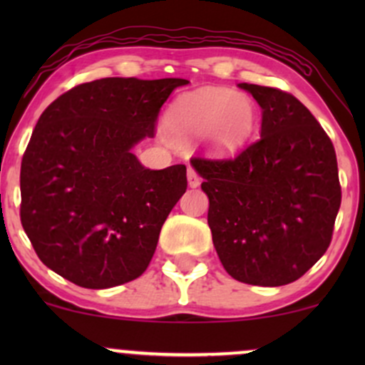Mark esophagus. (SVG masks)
Instances as JSON below:
<instances>
[{"label":"esophagus","instance_id":"obj_1","mask_svg":"<svg viewBox=\"0 0 365 365\" xmlns=\"http://www.w3.org/2000/svg\"><path fill=\"white\" fill-rule=\"evenodd\" d=\"M187 182H188V185H190L192 188H195V187L200 185V177L195 173L194 170L188 168V171H187Z\"/></svg>","mask_w":365,"mask_h":365}]
</instances>
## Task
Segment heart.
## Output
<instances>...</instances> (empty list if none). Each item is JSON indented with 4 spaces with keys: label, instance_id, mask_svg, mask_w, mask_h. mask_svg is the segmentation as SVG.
Here are the masks:
<instances>
[{
    "label": "heart",
    "instance_id": "1",
    "mask_svg": "<svg viewBox=\"0 0 365 365\" xmlns=\"http://www.w3.org/2000/svg\"><path fill=\"white\" fill-rule=\"evenodd\" d=\"M166 128L178 140L206 142L209 153L228 156L252 137L257 111L252 99L230 89H202L180 98L165 116Z\"/></svg>",
    "mask_w": 365,
    "mask_h": 365
}]
</instances>
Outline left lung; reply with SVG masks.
Segmentation results:
<instances>
[{
	"instance_id": "1",
	"label": "left lung",
	"mask_w": 365,
	"mask_h": 365,
	"mask_svg": "<svg viewBox=\"0 0 365 365\" xmlns=\"http://www.w3.org/2000/svg\"><path fill=\"white\" fill-rule=\"evenodd\" d=\"M262 110L261 139L233 159H194L209 199L207 225L232 278L282 287L322 257L341 202L329 137L292 94L238 83Z\"/></svg>"
}]
</instances>
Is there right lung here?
Returning <instances> with one entry per match:
<instances>
[{
    "mask_svg": "<svg viewBox=\"0 0 365 365\" xmlns=\"http://www.w3.org/2000/svg\"><path fill=\"white\" fill-rule=\"evenodd\" d=\"M185 78L108 77L46 108L20 170V220L49 269L78 287L128 283L148 269L159 232L187 190L185 165L149 170L132 149Z\"/></svg>",
    "mask_w": 365,
    "mask_h": 365,
    "instance_id": "1",
    "label": "right lung"
}]
</instances>
